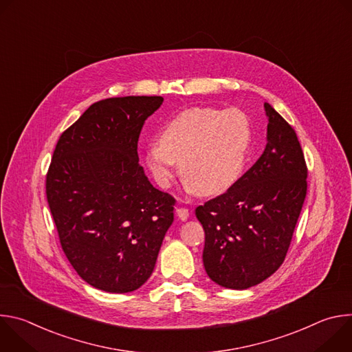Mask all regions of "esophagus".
I'll return each mask as SVG.
<instances>
[{"label":"esophagus","mask_w":352,"mask_h":352,"mask_svg":"<svg viewBox=\"0 0 352 352\" xmlns=\"http://www.w3.org/2000/svg\"><path fill=\"white\" fill-rule=\"evenodd\" d=\"M175 213L178 216V219H181V220H186L189 217V210L186 208H177Z\"/></svg>","instance_id":"obj_1"}]
</instances>
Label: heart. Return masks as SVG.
<instances>
[{
  "instance_id": "obj_1",
  "label": "heart",
  "mask_w": 352,
  "mask_h": 352,
  "mask_svg": "<svg viewBox=\"0 0 352 352\" xmlns=\"http://www.w3.org/2000/svg\"><path fill=\"white\" fill-rule=\"evenodd\" d=\"M252 125L239 109L193 107L174 116L150 143L144 162L162 188L171 186L175 167L186 185L205 196L220 195L242 175Z\"/></svg>"
}]
</instances>
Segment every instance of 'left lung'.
Wrapping results in <instances>:
<instances>
[{"label": "left lung", "instance_id": "left-lung-1", "mask_svg": "<svg viewBox=\"0 0 352 352\" xmlns=\"http://www.w3.org/2000/svg\"><path fill=\"white\" fill-rule=\"evenodd\" d=\"M265 111L263 155L227 192L195 210L205 230V270L226 288L254 287L283 265L307 197L298 136L269 103Z\"/></svg>", "mask_w": 352, "mask_h": 352}]
</instances>
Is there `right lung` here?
<instances>
[{"label": "right lung", "instance_id": "obj_1", "mask_svg": "<svg viewBox=\"0 0 352 352\" xmlns=\"http://www.w3.org/2000/svg\"><path fill=\"white\" fill-rule=\"evenodd\" d=\"M162 96L104 98L65 129L45 177L64 254L91 287L138 289L153 273L175 199L139 166L138 140Z\"/></svg>", "mask_w": 352, "mask_h": 352}]
</instances>
